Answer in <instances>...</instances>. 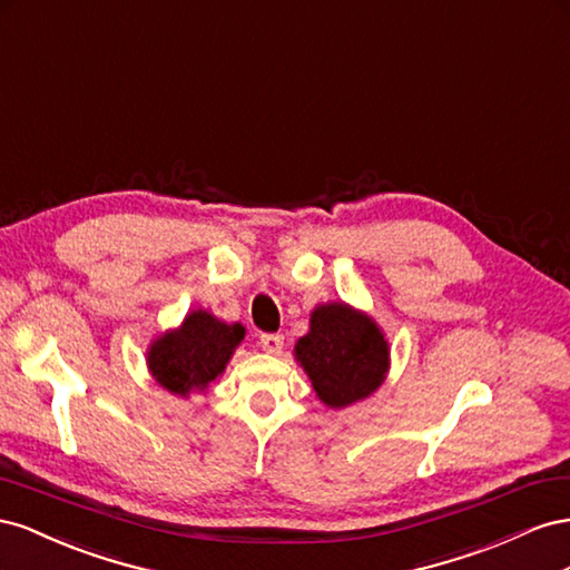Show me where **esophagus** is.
<instances>
[{"instance_id": "1", "label": "esophagus", "mask_w": 570, "mask_h": 570, "mask_svg": "<svg viewBox=\"0 0 570 570\" xmlns=\"http://www.w3.org/2000/svg\"><path fill=\"white\" fill-rule=\"evenodd\" d=\"M259 346H263L265 353H282V346H284V336L282 334H263L259 336Z\"/></svg>"}]
</instances>
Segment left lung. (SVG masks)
<instances>
[{"instance_id": "1", "label": "left lung", "mask_w": 570, "mask_h": 570, "mask_svg": "<svg viewBox=\"0 0 570 570\" xmlns=\"http://www.w3.org/2000/svg\"><path fill=\"white\" fill-rule=\"evenodd\" d=\"M315 396L332 411L370 399L392 367V348L375 317L344 303H320L294 346Z\"/></svg>"}]
</instances>
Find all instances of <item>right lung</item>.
I'll list each match as a JSON object with an SVG mask.
<instances>
[{
	"mask_svg": "<svg viewBox=\"0 0 570 570\" xmlns=\"http://www.w3.org/2000/svg\"><path fill=\"white\" fill-rule=\"evenodd\" d=\"M243 338L246 327L240 322L229 324L205 307H195L178 327L150 341L145 363L165 392L188 399L205 394L209 384L224 375Z\"/></svg>",
	"mask_w": 570,
	"mask_h": 570,
	"instance_id": "1",
	"label": "right lung"
}]
</instances>
